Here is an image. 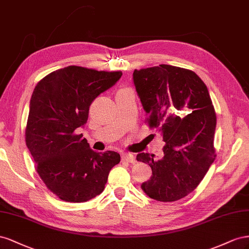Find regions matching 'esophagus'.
<instances>
[{
    "mask_svg": "<svg viewBox=\"0 0 249 249\" xmlns=\"http://www.w3.org/2000/svg\"><path fill=\"white\" fill-rule=\"evenodd\" d=\"M123 160H125L126 161H128V162H136L137 161L136 156H134V154H132V153H124L123 154Z\"/></svg>",
    "mask_w": 249,
    "mask_h": 249,
    "instance_id": "obj_1",
    "label": "esophagus"
}]
</instances>
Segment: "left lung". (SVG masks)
I'll use <instances>...</instances> for the list:
<instances>
[{"label": "left lung", "instance_id": "left-lung-1", "mask_svg": "<svg viewBox=\"0 0 249 249\" xmlns=\"http://www.w3.org/2000/svg\"><path fill=\"white\" fill-rule=\"evenodd\" d=\"M132 79L149 125L165 142L160 160L137 155L152 169L141 188L152 199L176 201L197 188L215 160L216 113L208 88L192 71L168 65L134 70Z\"/></svg>", "mask_w": 249, "mask_h": 249}]
</instances>
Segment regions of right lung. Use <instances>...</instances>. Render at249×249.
Segmentation results:
<instances>
[{
  "mask_svg": "<svg viewBox=\"0 0 249 249\" xmlns=\"http://www.w3.org/2000/svg\"><path fill=\"white\" fill-rule=\"evenodd\" d=\"M121 76L69 66L42 78L33 90L26 145L40 178L61 200L84 202L101 194L120 162L118 152L94 151L76 130L87 123L91 102Z\"/></svg>",
  "mask_w": 249,
  "mask_h": 249,
  "instance_id": "add662e5",
  "label": "right lung"
}]
</instances>
